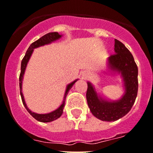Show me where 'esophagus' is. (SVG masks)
Here are the masks:
<instances>
[{"mask_svg":"<svg viewBox=\"0 0 153 153\" xmlns=\"http://www.w3.org/2000/svg\"><path fill=\"white\" fill-rule=\"evenodd\" d=\"M83 76H84V78H86V76H87V73H84Z\"/></svg>","mask_w":153,"mask_h":153,"instance_id":"34e87169","label":"esophagus"}]
</instances>
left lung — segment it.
<instances>
[{
    "label": "left lung",
    "instance_id": "obj_1",
    "mask_svg": "<svg viewBox=\"0 0 153 153\" xmlns=\"http://www.w3.org/2000/svg\"><path fill=\"white\" fill-rule=\"evenodd\" d=\"M114 51L108 58L111 69L121 74L125 84V94L117 102L102 100L97 96L90 82L87 83V101L92 114L102 121L111 122L120 119L132 108L138 90V69L129 50L120 41L115 39Z\"/></svg>",
    "mask_w": 153,
    "mask_h": 153
}]
</instances>
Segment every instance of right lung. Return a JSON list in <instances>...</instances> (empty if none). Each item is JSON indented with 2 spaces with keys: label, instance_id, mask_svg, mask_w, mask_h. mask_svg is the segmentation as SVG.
<instances>
[{
  "label": "right lung",
  "instance_id": "add662e5",
  "mask_svg": "<svg viewBox=\"0 0 153 153\" xmlns=\"http://www.w3.org/2000/svg\"><path fill=\"white\" fill-rule=\"evenodd\" d=\"M61 37V35L58 33L57 32H53V33H48L45 34L43 36H42L41 38H39L38 40L35 41L34 42H33L30 47L28 48L26 54H25V57H23L22 60V64H21V73L20 75H19V87H20V94H21V97H22V102H23V105H25V108L27 109V111L29 112V114H30L31 116L36 119V120L39 121V122H42V123H48V122H51V121H54L55 120L58 119L60 116L63 114V108L65 106V101H66V97L68 94V92L69 91L72 87L73 86V84L76 82V81H73L71 84H69V85L67 86V88H66V93H65V96H64V99H63V102L62 103V105L57 108V110H55L54 111H52V112L49 113V114H36V113L32 112V111H30L28 109V108L27 107L26 104H25V99H24V96L23 94L22 93V78H23V75L24 73H25V68H26L27 64V62L29 60L31 54H32L34 48H38L39 46H42V45H46V44L51 43V42L53 41H55L57 39H58L59 38Z\"/></svg>",
  "mask_w": 153,
  "mask_h": 153
}]
</instances>
